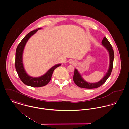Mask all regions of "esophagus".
I'll return each instance as SVG.
<instances>
[{"label": "esophagus", "mask_w": 129, "mask_h": 129, "mask_svg": "<svg viewBox=\"0 0 129 129\" xmlns=\"http://www.w3.org/2000/svg\"><path fill=\"white\" fill-rule=\"evenodd\" d=\"M70 63L71 64H76V62H75V61H73V60L70 61Z\"/></svg>", "instance_id": "esophagus-1"}]
</instances>
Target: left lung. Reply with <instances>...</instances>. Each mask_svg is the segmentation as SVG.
Masks as SVG:
<instances>
[{
  "mask_svg": "<svg viewBox=\"0 0 129 129\" xmlns=\"http://www.w3.org/2000/svg\"><path fill=\"white\" fill-rule=\"evenodd\" d=\"M102 45L106 48L109 52V68L108 70L106 75L103 78L99 81L96 83H89L82 79L80 74H79L77 69H75L74 71V74L73 76V80L75 84L80 88H84L87 89H93L98 88L103 85L107 79L109 78L112 70L113 68V59H114V51L109 41L105 37L102 41Z\"/></svg>",
  "mask_w": 129,
  "mask_h": 129,
  "instance_id": "1",
  "label": "left lung"
}]
</instances>
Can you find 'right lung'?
<instances>
[{"label": "right lung", "mask_w": 129, "mask_h": 129, "mask_svg": "<svg viewBox=\"0 0 129 129\" xmlns=\"http://www.w3.org/2000/svg\"><path fill=\"white\" fill-rule=\"evenodd\" d=\"M40 29H41V28L33 30L28 33L21 41L17 48L16 51L15 67L19 77L24 84L33 87H39L46 85L51 79V76L54 69L61 65V64H59L54 65L45 74L40 77L33 78L30 77L26 73L22 63L23 50L30 37L35 34L38 30Z\"/></svg>", "instance_id": "obj_1"}]
</instances>
